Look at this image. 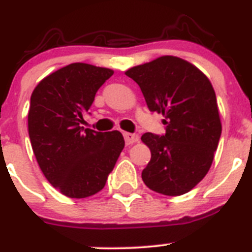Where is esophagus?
Listing matches in <instances>:
<instances>
[{
	"label": "esophagus",
	"mask_w": 252,
	"mask_h": 252,
	"mask_svg": "<svg viewBox=\"0 0 252 252\" xmlns=\"http://www.w3.org/2000/svg\"><path fill=\"white\" fill-rule=\"evenodd\" d=\"M124 137H125V142H126V145H131V144H133V142L139 141V136H137L136 133L125 132Z\"/></svg>",
	"instance_id": "obj_1"
}]
</instances>
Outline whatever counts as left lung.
Listing matches in <instances>:
<instances>
[{
	"label": "left lung",
	"mask_w": 252,
	"mask_h": 252,
	"mask_svg": "<svg viewBox=\"0 0 252 252\" xmlns=\"http://www.w3.org/2000/svg\"><path fill=\"white\" fill-rule=\"evenodd\" d=\"M125 74L139 84L151 112L164 116L165 135L144 133L151 159L142 170L146 187L182 195L197 186L212 165L222 125L212 84L182 58L164 55Z\"/></svg>",
	"instance_id": "left-lung-1"
}]
</instances>
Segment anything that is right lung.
Returning <instances> with one entry per match:
<instances>
[{"instance_id":"right-lung-1","label":"right lung","mask_w":252,"mask_h":252,"mask_svg":"<svg viewBox=\"0 0 252 252\" xmlns=\"http://www.w3.org/2000/svg\"><path fill=\"white\" fill-rule=\"evenodd\" d=\"M112 74V69L73 63L44 78L31 94L28 125L35 158L49 183L69 198L102 190L125 148L120 131L81 126Z\"/></svg>"}]
</instances>
